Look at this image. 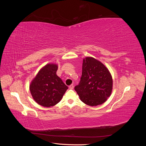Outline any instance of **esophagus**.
<instances>
[{
	"instance_id": "esophagus-1",
	"label": "esophagus",
	"mask_w": 146,
	"mask_h": 146,
	"mask_svg": "<svg viewBox=\"0 0 146 146\" xmlns=\"http://www.w3.org/2000/svg\"><path fill=\"white\" fill-rule=\"evenodd\" d=\"M69 89H70V90H72L73 89V88H74V85H72H72H70V86H69Z\"/></svg>"
}]
</instances>
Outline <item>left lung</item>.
I'll use <instances>...</instances> for the list:
<instances>
[{"instance_id":"obj_1","label":"left lung","mask_w":146,"mask_h":146,"mask_svg":"<svg viewBox=\"0 0 146 146\" xmlns=\"http://www.w3.org/2000/svg\"><path fill=\"white\" fill-rule=\"evenodd\" d=\"M74 89L83 103L91 107L101 105L111 94V75L100 61L86 57L83 61L80 83Z\"/></svg>"}]
</instances>
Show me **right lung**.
Wrapping results in <instances>:
<instances>
[{
	"instance_id": "obj_1",
	"label": "right lung",
	"mask_w": 146,
	"mask_h": 146,
	"mask_svg": "<svg viewBox=\"0 0 146 146\" xmlns=\"http://www.w3.org/2000/svg\"><path fill=\"white\" fill-rule=\"evenodd\" d=\"M57 69V64H46L39 70L30 85L33 99L44 107H53L58 104L68 89L56 75Z\"/></svg>"
}]
</instances>
